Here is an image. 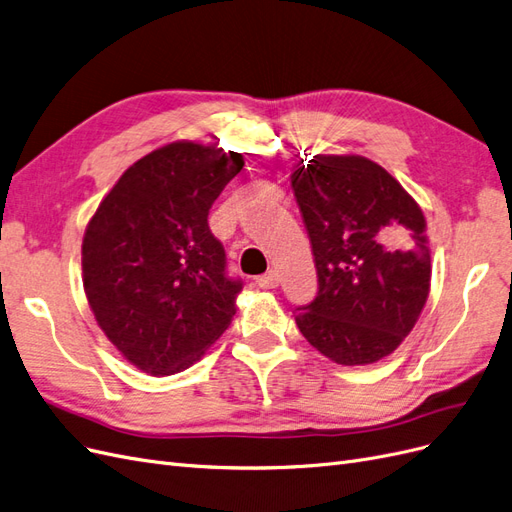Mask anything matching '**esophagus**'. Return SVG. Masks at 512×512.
Instances as JSON below:
<instances>
[{
    "label": "esophagus",
    "instance_id": "34e87169",
    "mask_svg": "<svg viewBox=\"0 0 512 512\" xmlns=\"http://www.w3.org/2000/svg\"><path fill=\"white\" fill-rule=\"evenodd\" d=\"M255 283H257L259 287H263V289H276V287H278V274H276L274 270H270V272H266V274L257 276Z\"/></svg>",
    "mask_w": 512,
    "mask_h": 512
}]
</instances>
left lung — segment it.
Listing matches in <instances>:
<instances>
[{"label": "left lung", "instance_id": "8db88e82", "mask_svg": "<svg viewBox=\"0 0 512 512\" xmlns=\"http://www.w3.org/2000/svg\"><path fill=\"white\" fill-rule=\"evenodd\" d=\"M304 161L291 174V187L315 255L319 293L298 306L295 323L336 364H374L410 334L430 293L423 212L366 157Z\"/></svg>", "mask_w": 512, "mask_h": 512}]
</instances>
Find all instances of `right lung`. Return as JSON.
Listing matches in <instances>:
<instances>
[{"instance_id": "1", "label": "right lung", "mask_w": 512, "mask_h": 512, "mask_svg": "<svg viewBox=\"0 0 512 512\" xmlns=\"http://www.w3.org/2000/svg\"><path fill=\"white\" fill-rule=\"evenodd\" d=\"M242 155L174 142L136 161L104 197L82 240V283L102 332L146 374L187 370L236 315L208 212Z\"/></svg>"}]
</instances>
